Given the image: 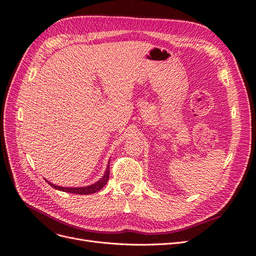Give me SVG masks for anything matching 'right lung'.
Instances as JSON below:
<instances>
[{
	"label": "right lung",
	"mask_w": 256,
	"mask_h": 256,
	"mask_svg": "<svg viewBox=\"0 0 256 256\" xmlns=\"http://www.w3.org/2000/svg\"><path fill=\"white\" fill-rule=\"evenodd\" d=\"M110 178V162H108V166L106 168V171L104 173L103 178L98 180V182L90 185V186H86V187H76V188H69V187H60V186H56L50 182H46L48 183V185H51L53 188L57 189V190H62V192H70V194H94L98 192V190H101V189L104 187V185L107 183V180H108Z\"/></svg>",
	"instance_id": "right-lung-1"
}]
</instances>
